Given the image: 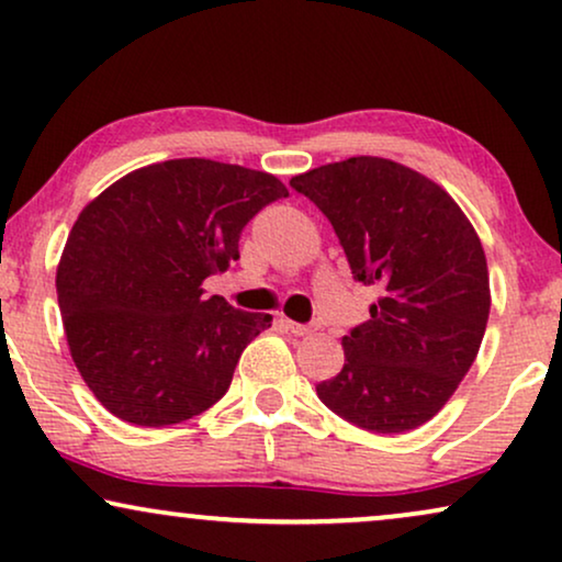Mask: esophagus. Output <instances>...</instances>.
Segmentation results:
<instances>
[{"instance_id": "1", "label": "esophagus", "mask_w": 562, "mask_h": 562, "mask_svg": "<svg viewBox=\"0 0 562 562\" xmlns=\"http://www.w3.org/2000/svg\"><path fill=\"white\" fill-rule=\"evenodd\" d=\"M286 327L294 335H299V338H302V335H312L315 333V325H302V323H291V319H286Z\"/></svg>"}]
</instances>
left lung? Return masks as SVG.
Returning a JSON list of instances; mask_svg holds the SVG:
<instances>
[{"label":"left lung","instance_id":"obj_1","mask_svg":"<svg viewBox=\"0 0 562 562\" xmlns=\"http://www.w3.org/2000/svg\"><path fill=\"white\" fill-rule=\"evenodd\" d=\"M291 188L330 218L353 279L382 286L319 400L374 434L424 426L483 344L491 283L475 227L441 186L384 157L315 167Z\"/></svg>","mask_w":562,"mask_h":562}]
</instances>
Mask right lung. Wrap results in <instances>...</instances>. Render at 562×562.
I'll use <instances>...</instances> for the list:
<instances>
[{
  "label": "right lung",
  "instance_id": "obj_1",
  "mask_svg": "<svg viewBox=\"0 0 562 562\" xmlns=\"http://www.w3.org/2000/svg\"><path fill=\"white\" fill-rule=\"evenodd\" d=\"M286 195L268 172L188 157L123 175L82 209L56 268L58 310L79 374L115 418L172 426L224 397L273 317L206 296L203 281Z\"/></svg>",
  "mask_w": 562,
  "mask_h": 562
}]
</instances>
